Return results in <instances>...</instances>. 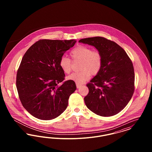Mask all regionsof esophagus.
<instances>
[{
    "mask_svg": "<svg viewBox=\"0 0 152 152\" xmlns=\"http://www.w3.org/2000/svg\"><path fill=\"white\" fill-rule=\"evenodd\" d=\"M81 86H82V84H80L76 83V87H77V88H79L80 87H81Z\"/></svg>",
    "mask_w": 152,
    "mask_h": 152,
    "instance_id": "1",
    "label": "esophagus"
}]
</instances>
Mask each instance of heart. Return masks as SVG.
Wrapping results in <instances>:
<instances>
[{
    "label": "heart",
    "instance_id": "heart-1",
    "mask_svg": "<svg viewBox=\"0 0 152 152\" xmlns=\"http://www.w3.org/2000/svg\"><path fill=\"white\" fill-rule=\"evenodd\" d=\"M69 55L73 61H80L79 72L73 73L67 77V79L81 84L89 79L91 75H97L101 70L102 58L101 54L97 50L86 45H79L70 52ZM59 65L66 74L71 71V61L69 58L63 56L59 61Z\"/></svg>",
    "mask_w": 152,
    "mask_h": 152
}]
</instances>
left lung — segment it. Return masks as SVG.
I'll use <instances>...</instances> for the list:
<instances>
[{"label":"left lung","instance_id":"1","mask_svg":"<svg viewBox=\"0 0 152 152\" xmlns=\"http://www.w3.org/2000/svg\"><path fill=\"white\" fill-rule=\"evenodd\" d=\"M79 42L94 46L102 58L100 71L87 84L86 105L97 115H115L126 106L134 93L133 63L122 47L105 37H88Z\"/></svg>","mask_w":152,"mask_h":152}]
</instances>
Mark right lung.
I'll list each match as a JSON object with an SVG mask.
<instances>
[{
	"instance_id": "obj_1",
	"label": "right lung",
	"mask_w": 152,
	"mask_h": 152,
	"mask_svg": "<svg viewBox=\"0 0 152 152\" xmlns=\"http://www.w3.org/2000/svg\"><path fill=\"white\" fill-rule=\"evenodd\" d=\"M76 42L75 40H40L22 58L16 75V88L23 107L37 118H55L67 108L69 97L76 86L72 80L58 86L65 77L59 61Z\"/></svg>"
}]
</instances>
